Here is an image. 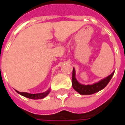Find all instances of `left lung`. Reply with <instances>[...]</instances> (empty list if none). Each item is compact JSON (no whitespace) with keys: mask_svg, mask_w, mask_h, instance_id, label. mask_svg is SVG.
Returning <instances> with one entry per match:
<instances>
[{"mask_svg":"<svg viewBox=\"0 0 125 125\" xmlns=\"http://www.w3.org/2000/svg\"><path fill=\"white\" fill-rule=\"evenodd\" d=\"M114 72L111 73L110 76L106 77V78L103 79L102 80L98 82V83L92 84V85H82L78 83V82L76 80L75 78V70L73 69L72 72V87L76 91L78 92L79 94L82 95H88L92 94L98 92L100 90L103 89L106 87V86L108 84L110 79L112 78Z\"/></svg>","mask_w":125,"mask_h":125,"instance_id":"left-lung-1","label":"left lung"}]
</instances>
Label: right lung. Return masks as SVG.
Listing matches in <instances>:
<instances>
[{
	"label": "right lung",
	"instance_id": "obj_1",
	"mask_svg": "<svg viewBox=\"0 0 125 125\" xmlns=\"http://www.w3.org/2000/svg\"><path fill=\"white\" fill-rule=\"evenodd\" d=\"M16 92L19 93L21 95H22L23 96L26 97V98H28L30 99H34V100H38V99H42L45 97L47 95H48L50 92V90H47V92H43V93H39V94H29V93H27V92H21L19 91Z\"/></svg>",
	"mask_w": 125,
	"mask_h": 125
}]
</instances>
